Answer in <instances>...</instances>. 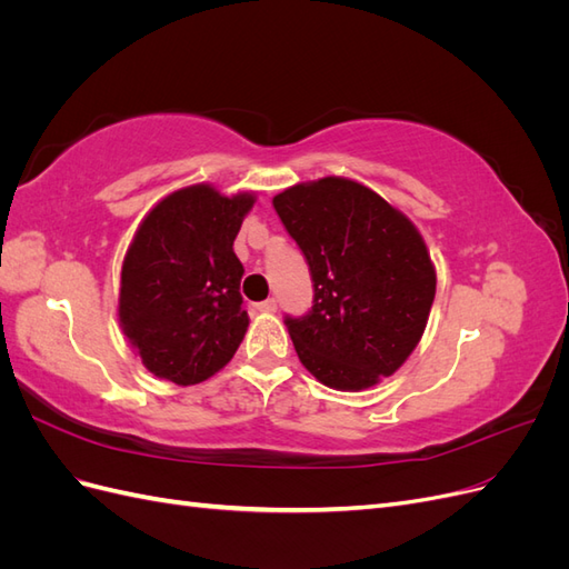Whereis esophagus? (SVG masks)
<instances>
[{
  "mask_svg": "<svg viewBox=\"0 0 569 569\" xmlns=\"http://www.w3.org/2000/svg\"><path fill=\"white\" fill-rule=\"evenodd\" d=\"M256 311H258V313H274V311H278V301H274V299L258 301V303H256Z\"/></svg>",
  "mask_w": 569,
  "mask_h": 569,
  "instance_id": "obj_1",
  "label": "esophagus"
}]
</instances>
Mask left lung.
Returning <instances> with one entry per match:
<instances>
[{"instance_id":"8db88e82","label":"left lung","mask_w":569,"mask_h":569,"mask_svg":"<svg viewBox=\"0 0 569 569\" xmlns=\"http://www.w3.org/2000/svg\"><path fill=\"white\" fill-rule=\"evenodd\" d=\"M313 274L306 318H287L303 368L339 391H363L416 351L437 268L412 220L370 187L327 176L272 197Z\"/></svg>"}]
</instances>
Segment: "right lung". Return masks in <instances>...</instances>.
Segmentation results:
<instances>
[{
    "label": "right lung",
    "instance_id": "1",
    "mask_svg": "<svg viewBox=\"0 0 569 569\" xmlns=\"http://www.w3.org/2000/svg\"><path fill=\"white\" fill-rule=\"evenodd\" d=\"M253 203V192L199 182L153 203L137 228L120 268L118 322L159 380L199 385L242 343L244 268L232 244Z\"/></svg>",
    "mask_w": 569,
    "mask_h": 569
}]
</instances>
